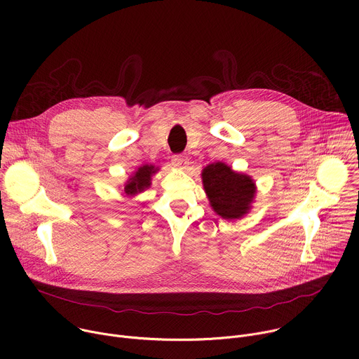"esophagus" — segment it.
I'll list each match as a JSON object with an SVG mask.
<instances>
[{"mask_svg": "<svg viewBox=\"0 0 359 359\" xmlns=\"http://www.w3.org/2000/svg\"><path fill=\"white\" fill-rule=\"evenodd\" d=\"M172 163H173V166H176V168L186 169V168H187V165H189V161H187V158H184V156L175 155V156H173V159H172Z\"/></svg>", "mask_w": 359, "mask_h": 359, "instance_id": "34e87169", "label": "esophagus"}]
</instances>
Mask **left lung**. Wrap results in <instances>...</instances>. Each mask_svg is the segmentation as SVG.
I'll use <instances>...</instances> for the list:
<instances>
[{"label":"left lung","mask_w":359,"mask_h":359,"mask_svg":"<svg viewBox=\"0 0 359 359\" xmlns=\"http://www.w3.org/2000/svg\"><path fill=\"white\" fill-rule=\"evenodd\" d=\"M203 186L212 208L223 219H240L248 209L254 197V183L250 176L231 170L224 163H212L201 173Z\"/></svg>","instance_id":"8db88e82"}]
</instances>
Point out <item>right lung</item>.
<instances>
[{
    "label": "right lung",
    "mask_w": 359,
    "mask_h": 359,
    "mask_svg": "<svg viewBox=\"0 0 359 359\" xmlns=\"http://www.w3.org/2000/svg\"><path fill=\"white\" fill-rule=\"evenodd\" d=\"M155 168L153 166H143L139 168V170L136 172V175L130 179V182L125 186V193L126 194H136L142 190H144L146 187L150 186V176L155 173Z\"/></svg>",
    "instance_id": "add662e5"
}]
</instances>
